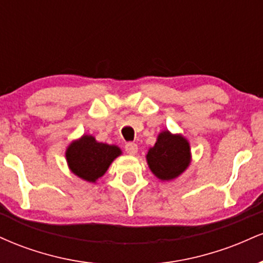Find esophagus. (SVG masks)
I'll return each instance as SVG.
<instances>
[{"label": "esophagus", "instance_id": "1", "mask_svg": "<svg viewBox=\"0 0 263 263\" xmlns=\"http://www.w3.org/2000/svg\"><path fill=\"white\" fill-rule=\"evenodd\" d=\"M125 151L128 153V155L135 156L136 153H137L138 147H137V144L134 143V142H128V143L125 144Z\"/></svg>", "mask_w": 263, "mask_h": 263}]
</instances>
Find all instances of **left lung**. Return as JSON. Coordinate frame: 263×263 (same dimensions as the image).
Instances as JSON below:
<instances>
[{
    "label": "left lung",
    "instance_id": "1",
    "mask_svg": "<svg viewBox=\"0 0 263 263\" xmlns=\"http://www.w3.org/2000/svg\"><path fill=\"white\" fill-rule=\"evenodd\" d=\"M151 171L162 180H171L186 170L190 163V147L182 136L164 131L147 153Z\"/></svg>",
    "mask_w": 263,
    "mask_h": 263
}]
</instances>
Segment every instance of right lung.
<instances>
[{
    "instance_id": "1",
    "label": "right lung",
    "mask_w": 263,
    "mask_h": 263,
    "mask_svg": "<svg viewBox=\"0 0 263 263\" xmlns=\"http://www.w3.org/2000/svg\"><path fill=\"white\" fill-rule=\"evenodd\" d=\"M120 155L119 147L96 142L92 136H83L69 146L66 161L73 173L93 183L104 176L111 162Z\"/></svg>"
}]
</instances>
